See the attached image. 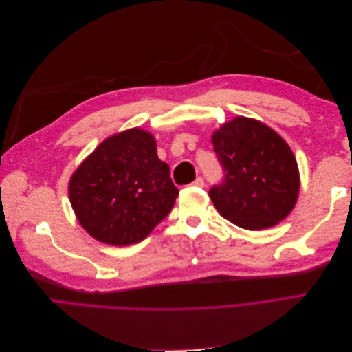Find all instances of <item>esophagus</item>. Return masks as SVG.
Returning a JSON list of instances; mask_svg holds the SVG:
<instances>
[{
  "instance_id": "1",
  "label": "esophagus",
  "mask_w": 352,
  "mask_h": 352,
  "mask_svg": "<svg viewBox=\"0 0 352 352\" xmlns=\"http://www.w3.org/2000/svg\"><path fill=\"white\" fill-rule=\"evenodd\" d=\"M192 185H194V186H198V188H202V186H204V179H202L201 176H198V177L194 180V182H192Z\"/></svg>"
}]
</instances>
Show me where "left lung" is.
<instances>
[{
	"label": "left lung",
	"mask_w": 352,
	"mask_h": 352,
	"mask_svg": "<svg viewBox=\"0 0 352 352\" xmlns=\"http://www.w3.org/2000/svg\"><path fill=\"white\" fill-rule=\"evenodd\" d=\"M225 180L210 189L221 217L263 230L291 214L300 195V170L291 146L265 123L236 116L211 135Z\"/></svg>",
	"instance_id": "left-lung-1"
}]
</instances>
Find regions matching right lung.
Returning a JSON list of instances; mask_svg holds the SVG:
<instances>
[{"label": "right lung", "mask_w": 352, "mask_h": 352, "mask_svg": "<svg viewBox=\"0 0 352 352\" xmlns=\"http://www.w3.org/2000/svg\"><path fill=\"white\" fill-rule=\"evenodd\" d=\"M177 195L168 166L157 155L154 135L141 127L105 138L69 180V199L80 226L116 247L145 239Z\"/></svg>", "instance_id": "right-lung-1"}]
</instances>
